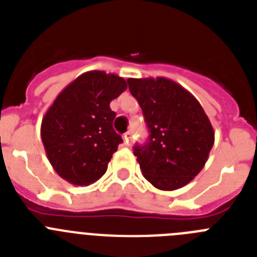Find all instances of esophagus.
<instances>
[{
  "instance_id": "34e87169",
  "label": "esophagus",
  "mask_w": 257,
  "mask_h": 257,
  "mask_svg": "<svg viewBox=\"0 0 257 257\" xmlns=\"http://www.w3.org/2000/svg\"><path fill=\"white\" fill-rule=\"evenodd\" d=\"M131 139H133V133H126L123 135V142L127 147H130L131 145Z\"/></svg>"
}]
</instances>
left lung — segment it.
Segmentation results:
<instances>
[{"label": "left lung", "mask_w": 257, "mask_h": 257, "mask_svg": "<svg viewBox=\"0 0 257 257\" xmlns=\"http://www.w3.org/2000/svg\"><path fill=\"white\" fill-rule=\"evenodd\" d=\"M144 114L149 139L134 147L144 178L161 190H176L196 178L207 162L215 133L202 105L169 78H128Z\"/></svg>", "instance_id": "1"}]
</instances>
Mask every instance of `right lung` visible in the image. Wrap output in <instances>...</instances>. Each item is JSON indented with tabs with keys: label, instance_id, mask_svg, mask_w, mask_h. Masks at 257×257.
I'll return each instance as SVG.
<instances>
[{
	"label": "right lung",
	"instance_id": "right-lung-1",
	"mask_svg": "<svg viewBox=\"0 0 257 257\" xmlns=\"http://www.w3.org/2000/svg\"><path fill=\"white\" fill-rule=\"evenodd\" d=\"M127 88L122 77L91 70L56 96L42 118L41 139L56 174L73 185H90L105 174L122 138L109 104Z\"/></svg>",
	"mask_w": 257,
	"mask_h": 257
}]
</instances>
